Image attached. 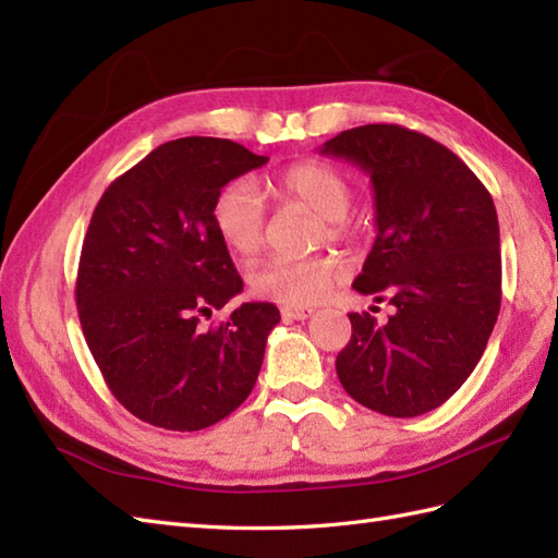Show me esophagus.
Here are the masks:
<instances>
[{
    "mask_svg": "<svg viewBox=\"0 0 558 558\" xmlns=\"http://www.w3.org/2000/svg\"><path fill=\"white\" fill-rule=\"evenodd\" d=\"M282 318H290V322H304L314 314L312 306H282Z\"/></svg>",
    "mask_w": 558,
    "mask_h": 558,
    "instance_id": "1",
    "label": "esophagus"
}]
</instances>
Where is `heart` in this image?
<instances>
[{
	"mask_svg": "<svg viewBox=\"0 0 558 558\" xmlns=\"http://www.w3.org/2000/svg\"><path fill=\"white\" fill-rule=\"evenodd\" d=\"M282 198L302 204L326 220L328 240L345 236V216L352 206V184L338 168L322 160L292 162L278 174ZM213 222L222 242L244 258L256 256L266 244V206L258 189L248 180H234L213 204ZM342 260L333 254L310 258L276 256L248 272V286L270 302L302 306L314 304L342 278Z\"/></svg>",
	"mask_w": 558,
	"mask_h": 558,
	"instance_id": "heart-1",
	"label": "heart"
}]
</instances>
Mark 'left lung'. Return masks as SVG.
Returning <instances> with one entry per match:
<instances>
[{
	"instance_id": "1",
	"label": "left lung",
	"mask_w": 558,
	"mask_h": 558,
	"mask_svg": "<svg viewBox=\"0 0 558 558\" xmlns=\"http://www.w3.org/2000/svg\"><path fill=\"white\" fill-rule=\"evenodd\" d=\"M318 150L369 174L376 240L352 288L396 306L384 326L350 314L340 384L388 417L436 410L468 381L501 310L494 201L453 150L405 126L348 129Z\"/></svg>"
}]
</instances>
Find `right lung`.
I'll use <instances>...</instances> for the list:
<instances>
[{
	"mask_svg": "<svg viewBox=\"0 0 558 558\" xmlns=\"http://www.w3.org/2000/svg\"><path fill=\"white\" fill-rule=\"evenodd\" d=\"M266 162L230 138L168 141L117 177L93 210L78 318L105 381L134 417L198 432L252 393L278 306L244 302L216 328L201 322L244 288L213 204L225 184Z\"/></svg>",
	"mask_w": 558,
	"mask_h": 558,
	"instance_id": "add662e5",
	"label": "right lung"
}]
</instances>
